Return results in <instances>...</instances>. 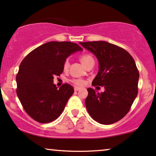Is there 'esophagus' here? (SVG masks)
Here are the masks:
<instances>
[{"instance_id": "34e87169", "label": "esophagus", "mask_w": 156, "mask_h": 156, "mask_svg": "<svg viewBox=\"0 0 156 156\" xmlns=\"http://www.w3.org/2000/svg\"><path fill=\"white\" fill-rule=\"evenodd\" d=\"M81 90V87H74V90L75 91H78V90Z\"/></svg>"}]
</instances>
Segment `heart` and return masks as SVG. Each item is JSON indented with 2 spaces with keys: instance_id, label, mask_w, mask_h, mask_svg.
<instances>
[{
  "instance_id": "1",
  "label": "heart",
  "mask_w": 156,
  "mask_h": 156,
  "mask_svg": "<svg viewBox=\"0 0 156 156\" xmlns=\"http://www.w3.org/2000/svg\"><path fill=\"white\" fill-rule=\"evenodd\" d=\"M80 60L82 62V63L87 67V66L90 65V63H94V59H93V56L90 54H83L80 56ZM63 68L64 71H66L69 68V60L66 59L63 62ZM71 82L74 84V85L77 86H83L85 85V81L81 79H73Z\"/></svg>"
}]
</instances>
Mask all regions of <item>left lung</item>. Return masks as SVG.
I'll return each instance as SVG.
<instances>
[{"mask_svg":"<svg viewBox=\"0 0 156 156\" xmlns=\"http://www.w3.org/2000/svg\"><path fill=\"white\" fill-rule=\"evenodd\" d=\"M96 55L99 70L93 86L104 87L96 93L87 88L85 106L93 120L101 124L115 123L126 116L138 93L140 73L133 57L126 49L104 41L80 42Z\"/></svg>","mask_w":156,"mask_h":156,"instance_id":"left-lung-1","label":"left lung"}]
</instances>
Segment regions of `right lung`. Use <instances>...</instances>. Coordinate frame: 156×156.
<instances>
[{
    "label": "right lung",
    "instance_id": "add662e5",
    "mask_svg": "<svg viewBox=\"0 0 156 156\" xmlns=\"http://www.w3.org/2000/svg\"><path fill=\"white\" fill-rule=\"evenodd\" d=\"M82 48L70 41H50L29 53L21 62L16 76V95L27 114L41 123L56 120L63 112L74 87L53 84L63 71V62Z\"/></svg>",
    "mask_w": 156,
    "mask_h": 156
}]
</instances>
